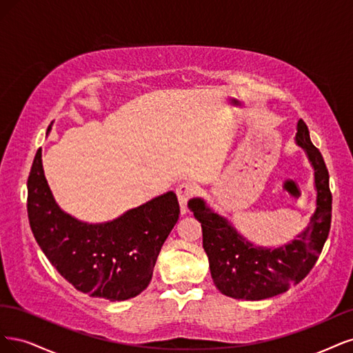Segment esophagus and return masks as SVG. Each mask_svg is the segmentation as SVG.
<instances>
[{"label":"esophagus","mask_w":353,"mask_h":353,"mask_svg":"<svg viewBox=\"0 0 353 353\" xmlns=\"http://www.w3.org/2000/svg\"><path fill=\"white\" fill-rule=\"evenodd\" d=\"M177 198H179V203H180V211L181 214H186L188 212V201L198 193V188L196 185L193 183H181L177 189Z\"/></svg>","instance_id":"esophagus-1"}]
</instances>
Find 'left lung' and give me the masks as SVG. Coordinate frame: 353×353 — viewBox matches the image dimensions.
Wrapping results in <instances>:
<instances>
[{
  "instance_id": "1",
  "label": "left lung",
  "mask_w": 353,
  "mask_h": 353,
  "mask_svg": "<svg viewBox=\"0 0 353 353\" xmlns=\"http://www.w3.org/2000/svg\"><path fill=\"white\" fill-rule=\"evenodd\" d=\"M296 143L303 148L314 167L316 208L308 227L293 242L276 249L255 246L203 199L192 198L188 202L202 227L203 251L215 288L225 296L261 301L286 292L310 274L323 251L332 224L328 170L321 152L311 142L303 120L298 121Z\"/></svg>"
}]
</instances>
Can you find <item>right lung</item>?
<instances>
[{"label":"right lung","instance_id":"1","mask_svg":"<svg viewBox=\"0 0 353 353\" xmlns=\"http://www.w3.org/2000/svg\"><path fill=\"white\" fill-rule=\"evenodd\" d=\"M174 192L88 224L64 212L52 196L38 150L28 179V217L42 252L74 289L111 302L138 296L152 279L158 254L179 220Z\"/></svg>","mask_w":353,"mask_h":353}]
</instances>
